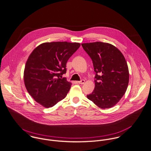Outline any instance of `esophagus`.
<instances>
[{
    "mask_svg": "<svg viewBox=\"0 0 151 151\" xmlns=\"http://www.w3.org/2000/svg\"><path fill=\"white\" fill-rule=\"evenodd\" d=\"M85 80H81V81H79L78 82V83H79V84H84L85 83Z\"/></svg>",
    "mask_w": 151,
    "mask_h": 151,
    "instance_id": "esophagus-1",
    "label": "esophagus"
}]
</instances>
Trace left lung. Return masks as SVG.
Returning <instances> with one entry per match:
<instances>
[{"label": "left lung", "instance_id": "left-lung-1", "mask_svg": "<svg viewBox=\"0 0 151 151\" xmlns=\"http://www.w3.org/2000/svg\"><path fill=\"white\" fill-rule=\"evenodd\" d=\"M82 45L93 61L96 72L94 89L88 99L101 109L114 106L125 94L129 82L128 68L123 54L107 42L97 41Z\"/></svg>", "mask_w": 151, "mask_h": 151}]
</instances>
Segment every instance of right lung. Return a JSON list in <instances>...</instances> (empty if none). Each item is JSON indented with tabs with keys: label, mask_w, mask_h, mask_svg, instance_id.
Returning a JSON list of instances; mask_svg holds the SVG:
<instances>
[{
	"label": "right lung",
	"mask_w": 151,
	"mask_h": 151,
	"mask_svg": "<svg viewBox=\"0 0 151 151\" xmlns=\"http://www.w3.org/2000/svg\"><path fill=\"white\" fill-rule=\"evenodd\" d=\"M80 46L78 42H44L32 51L25 65L24 82L36 102L49 108L66 97L72 83L62 76L67 61Z\"/></svg>",
	"instance_id": "obj_1"
}]
</instances>
